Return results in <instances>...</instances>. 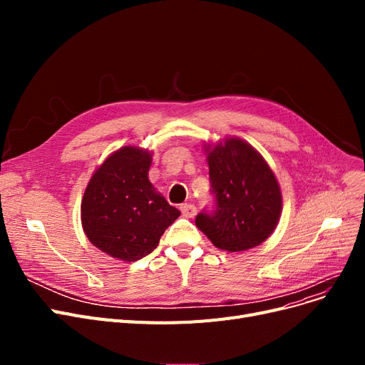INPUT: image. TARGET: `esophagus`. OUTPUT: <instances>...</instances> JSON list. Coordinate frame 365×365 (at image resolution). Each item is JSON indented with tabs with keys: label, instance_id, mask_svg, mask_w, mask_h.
<instances>
[{
	"label": "esophagus",
	"instance_id": "34e87169",
	"mask_svg": "<svg viewBox=\"0 0 365 365\" xmlns=\"http://www.w3.org/2000/svg\"><path fill=\"white\" fill-rule=\"evenodd\" d=\"M181 213L185 217H193L196 215V207L193 204H182L181 205Z\"/></svg>",
	"mask_w": 365,
	"mask_h": 365
}]
</instances>
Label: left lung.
Here are the masks:
<instances>
[{"label": "left lung", "instance_id": "1", "mask_svg": "<svg viewBox=\"0 0 365 365\" xmlns=\"http://www.w3.org/2000/svg\"><path fill=\"white\" fill-rule=\"evenodd\" d=\"M215 208L195 224L216 248L245 251L267 240L279 224L282 192L275 175L247 141L231 137L207 146Z\"/></svg>", "mask_w": 365, "mask_h": 365}]
</instances>
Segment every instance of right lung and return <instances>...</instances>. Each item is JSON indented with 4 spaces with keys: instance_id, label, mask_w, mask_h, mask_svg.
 Returning <instances> with one entry per match:
<instances>
[{
    "instance_id": "add662e5",
    "label": "right lung",
    "mask_w": 365,
    "mask_h": 365,
    "mask_svg": "<svg viewBox=\"0 0 365 365\" xmlns=\"http://www.w3.org/2000/svg\"><path fill=\"white\" fill-rule=\"evenodd\" d=\"M152 153L123 146L111 153L88 182L81 205L86 237L118 260H140L181 215L149 181Z\"/></svg>"
}]
</instances>
